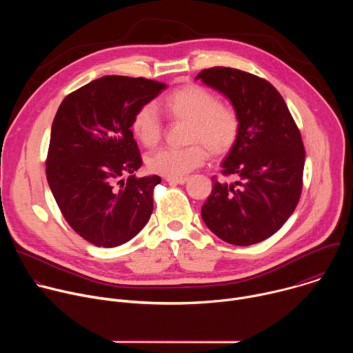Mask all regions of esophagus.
Instances as JSON below:
<instances>
[{
	"mask_svg": "<svg viewBox=\"0 0 353 353\" xmlns=\"http://www.w3.org/2000/svg\"><path fill=\"white\" fill-rule=\"evenodd\" d=\"M166 181L170 184H185L188 181V179L187 177H168Z\"/></svg>",
	"mask_w": 353,
	"mask_h": 353,
	"instance_id": "1",
	"label": "esophagus"
}]
</instances>
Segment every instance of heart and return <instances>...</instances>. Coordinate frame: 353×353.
Returning a JSON list of instances; mask_svg holds the SVG:
<instances>
[{"instance_id":"b5f03b06","label":"heart","mask_w":353,"mask_h":353,"mask_svg":"<svg viewBox=\"0 0 353 353\" xmlns=\"http://www.w3.org/2000/svg\"><path fill=\"white\" fill-rule=\"evenodd\" d=\"M163 109L173 121L190 123L187 142L180 149H161L146 159L152 173L181 177L199 168L208 158L228 155L239 141L241 119L236 108L222 103L210 89L187 83L163 100ZM131 131L146 148H155L163 138L165 125L152 105L141 106L131 120Z\"/></svg>"}]
</instances>
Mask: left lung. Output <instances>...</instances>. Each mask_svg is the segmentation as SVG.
Returning a JSON list of instances; mask_svg holds the SVG:
<instances>
[{
  "instance_id": "left-lung-1",
  "label": "left lung",
  "mask_w": 353,
  "mask_h": 353,
  "mask_svg": "<svg viewBox=\"0 0 353 353\" xmlns=\"http://www.w3.org/2000/svg\"><path fill=\"white\" fill-rule=\"evenodd\" d=\"M196 79L226 94L241 119L237 143L222 162L223 177L201 210L226 243L250 245L276 233L303 188L305 146L281 93L267 79L236 68L203 70Z\"/></svg>"
}]
</instances>
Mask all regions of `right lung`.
Wrapping results in <instances>:
<instances>
[{
	"label": "right lung",
	"instance_id": "1",
	"mask_svg": "<svg viewBox=\"0 0 353 353\" xmlns=\"http://www.w3.org/2000/svg\"><path fill=\"white\" fill-rule=\"evenodd\" d=\"M165 88L146 78L106 75L71 92L57 110L47 181L72 230L97 247L128 241L154 211L161 177H135L142 158L131 120Z\"/></svg>",
	"mask_w": 353,
	"mask_h": 353
}]
</instances>
